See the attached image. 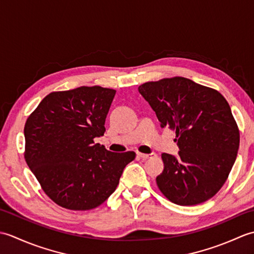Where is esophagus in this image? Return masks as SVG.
<instances>
[{
	"mask_svg": "<svg viewBox=\"0 0 254 254\" xmlns=\"http://www.w3.org/2000/svg\"><path fill=\"white\" fill-rule=\"evenodd\" d=\"M137 155L141 157L142 159H148V158H152L155 157L156 154L155 153H150V154H142V153H137Z\"/></svg>",
	"mask_w": 254,
	"mask_h": 254,
	"instance_id": "obj_1",
	"label": "esophagus"
}]
</instances>
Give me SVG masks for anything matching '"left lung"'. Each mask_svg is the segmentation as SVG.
Listing matches in <instances>:
<instances>
[{
    "label": "left lung",
    "mask_w": 254,
    "mask_h": 254,
    "mask_svg": "<svg viewBox=\"0 0 254 254\" xmlns=\"http://www.w3.org/2000/svg\"><path fill=\"white\" fill-rule=\"evenodd\" d=\"M139 94L160 126L176 131L178 155L161 154L159 190L178 205H196L214 196L227 180L239 148V131L217 90L185 77L148 82Z\"/></svg>",
    "instance_id": "left-lung-1"
}]
</instances>
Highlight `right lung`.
I'll use <instances>...</instances> for the list:
<instances>
[{
    "label": "right lung",
    "mask_w": 254,
    "mask_h": 254,
    "mask_svg": "<svg viewBox=\"0 0 254 254\" xmlns=\"http://www.w3.org/2000/svg\"><path fill=\"white\" fill-rule=\"evenodd\" d=\"M115 95L100 86L55 91L27 119L26 163L47 195L64 208L99 206L135 158L134 152L113 153L94 142L106 131Z\"/></svg>",
    "instance_id": "right-lung-1"
}]
</instances>
